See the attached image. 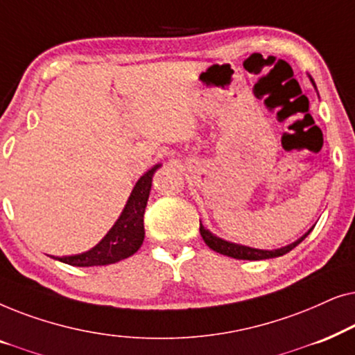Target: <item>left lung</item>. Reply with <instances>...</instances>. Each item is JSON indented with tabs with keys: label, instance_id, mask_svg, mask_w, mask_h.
Instances as JSON below:
<instances>
[{
	"label": "left lung",
	"instance_id": "8db88e82",
	"mask_svg": "<svg viewBox=\"0 0 355 355\" xmlns=\"http://www.w3.org/2000/svg\"><path fill=\"white\" fill-rule=\"evenodd\" d=\"M310 80H312V84L315 85L313 79H310ZM312 230L313 227H310V230L305 232L302 237H299V239L293 242V244L281 247V249L260 250V249H252V247H247V245L234 244V242H227L225 239H221V237H216L215 234H211L210 231L205 230L200 223V236L203 237V241H205V244L210 247L211 250L218 252V254L232 257V259H237V260H266V259H275V257H281V255L288 254V252L293 250L295 245H299L300 242H302L305 237L310 234V231Z\"/></svg>",
	"mask_w": 355,
	"mask_h": 355
}]
</instances>
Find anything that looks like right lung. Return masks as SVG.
Instances as JSON below:
<instances>
[{
  "label": "right lung",
  "instance_id": "right-lung-1",
  "mask_svg": "<svg viewBox=\"0 0 355 355\" xmlns=\"http://www.w3.org/2000/svg\"><path fill=\"white\" fill-rule=\"evenodd\" d=\"M159 166L162 164H155L139 179L118 221L94 249L87 250L84 254L56 257V260L72 266H98L116 263V261L134 255L144 242V213L145 207H147L150 189H152V178Z\"/></svg>",
  "mask_w": 355,
  "mask_h": 355
}]
</instances>
